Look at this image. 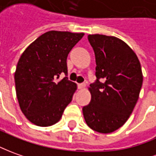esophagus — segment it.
<instances>
[{
  "label": "esophagus",
  "instance_id": "obj_1",
  "mask_svg": "<svg viewBox=\"0 0 156 156\" xmlns=\"http://www.w3.org/2000/svg\"><path fill=\"white\" fill-rule=\"evenodd\" d=\"M86 87V84L85 83H80L78 84V88L79 89H84Z\"/></svg>",
  "mask_w": 156,
  "mask_h": 156
}]
</instances>
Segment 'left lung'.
I'll list each match as a JSON object with an SVG mask.
<instances>
[{
	"mask_svg": "<svg viewBox=\"0 0 156 156\" xmlns=\"http://www.w3.org/2000/svg\"><path fill=\"white\" fill-rule=\"evenodd\" d=\"M88 41L95 53L97 79L90 85L92 99L82 112L90 128L109 133L125 124L137 104L141 65L129 46L115 36L89 35Z\"/></svg>",
	"mask_w": 156,
	"mask_h": 156,
	"instance_id": "obj_1",
	"label": "left lung"
}]
</instances>
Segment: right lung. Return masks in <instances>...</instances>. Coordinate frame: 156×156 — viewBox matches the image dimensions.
<instances>
[{
    "mask_svg": "<svg viewBox=\"0 0 156 156\" xmlns=\"http://www.w3.org/2000/svg\"><path fill=\"white\" fill-rule=\"evenodd\" d=\"M83 33L48 31L39 36L20 57L14 74L20 109L29 121L49 126L59 121L71 102L76 84L68 74L67 57Z\"/></svg>",
    "mask_w": 156,
    "mask_h": 156,
    "instance_id": "right-lung-1",
    "label": "right lung"
}]
</instances>
